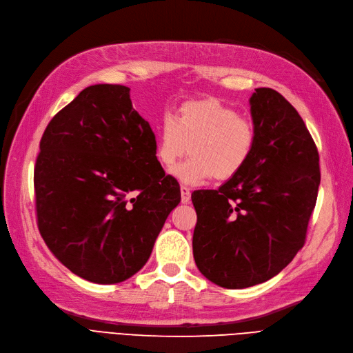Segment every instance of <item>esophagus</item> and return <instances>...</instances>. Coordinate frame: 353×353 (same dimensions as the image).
Segmentation results:
<instances>
[{
	"label": "esophagus",
	"mask_w": 353,
	"mask_h": 353,
	"mask_svg": "<svg viewBox=\"0 0 353 353\" xmlns=\"http://www.w3.org/2000/svg\"><path fill=\"white\" fill-rule=\"evenodd\" d=\"M181 193V203H189L190 202V189L188 186H180Z\"/></svg>",
	"instance_id": "34e87169"
}]
</instances>
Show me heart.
I'll use <instances>...</instances> for the list:
<instances>
[{
  "instance_id": "heart-1",
  "label": "heart",
  "mask_w": 353,
  "mask_h": 353,
  "mask_svg": "<svg viewBox=\"0 0 353 353\" xmlns=\"http://www.w3.org/2000/svg\"><path fill=\"white\" fill-rule=\"evenodd\" d=\"M256 132L254 123L239 116L217 98L190 99L173 117L165 114L158 124L155 155L165 168L188 152L190 160L172 170L183 183H202L212 176L219 181L236 177L251 160Z\"/></svg>"
}]
</instances>
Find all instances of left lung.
I'll use <instances>...</instances> for the list:
<instances>
[{"label":"left lung","mask_w":353,"mask_h":353,"mask_svg":"<svg viewBox=\"0 0 353 353\" xmlns=\"http://www.w3.org/2000/svg\"><path fill=\"white\" fill-rule=\"evenodd\" d=\"M256 132L251 160L217 190L192 193L198 221L193 258L225 289L264 283L305 243L320 186V158L302 117L270 88L249 99Z\"/></svg>","instance_id":"obj_1"}]
</instances>
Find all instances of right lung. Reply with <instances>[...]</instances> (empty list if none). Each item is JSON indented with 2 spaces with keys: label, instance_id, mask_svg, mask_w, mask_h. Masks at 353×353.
Here are the masks:
<instances>
[{
  "label": "right lung",
  "instance_id": "1",
  "mask_svg": "<svg viewBox=\"0 0 353 353\" xmlns=\"http://www.w3.org/2000/svg\"><path fill=\"white\" fill-rule=\"evenodd\" d=\"M155 146L128 86H88L50 121L33 177L38 227L73 274L116 284L150 259L180 202Z\"/></svg>",
  "mask_w": 353,
  "mask_h": 353
}]
</instances>
